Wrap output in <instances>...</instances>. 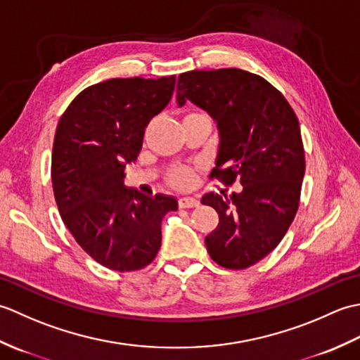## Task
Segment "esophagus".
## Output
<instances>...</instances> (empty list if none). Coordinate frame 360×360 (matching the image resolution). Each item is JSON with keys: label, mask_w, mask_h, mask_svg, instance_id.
Here are the masks:
<instances>
[{"label": "esophagus", "mask_w": 360, "mask_h": 360, "mask_svg": "<svg viewBox=\"0 0 360 360\" xmlns=\"http://www.w3.org/2000/svg\"><path fill=\"white\" fill-rule=\"evenodd\" d=\"M198 204H200V201H198L196 198H193V196H184V198H179V207H182V209L196 207Z\"/></svg>", "instance_id": "esophagus-1"}]
</instances>
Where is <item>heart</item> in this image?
Masks as SVG:
<instances>
[{
    "label": "heart",
    "instance_id": "1",
    "mask_svg": "<svg viewBox=\"0 0 360 360\" xmlns=\"http://www.w3.org/2000/svg\"><path fill=\"white\" fill-rule=\"evenodd\" d=\"M172 181H173L174 186L187 187L190 182H192V174H190V172L186 170V168H182V170H178V172L173 173Z\"/></svg>",
    "mask_w": 360,
    "mask_h": 360
}]
</instances>
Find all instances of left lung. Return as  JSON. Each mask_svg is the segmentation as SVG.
Returning a JSON list of instances; mask_svg holds the SVG:
<instances>
[{
	"instance_id": "obj_1",
	"label": "left lung",
	"mask_w": 360,
	"mask_h": 360,
	"mask_svg": "<svg viewBox=\"0 0 360 360\" xmlns=\"http://www.w3.org/2000/svg\"><path fill=\"white\" fill-rule=\"evenodd\" d=\"M176 102H192L218 128L213 176L243 186L201 202L219 223L205 236L209 255L227 269H246L278 246L298 209L304 151L294 110L269 82L236 68L179 75Z\"/></svg>"
}]
</instances>
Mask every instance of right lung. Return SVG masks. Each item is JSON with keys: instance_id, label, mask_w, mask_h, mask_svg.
Listing matches in <instances>:
<instances>
[{"instance_id": "add662e5", "label": "right lung", "mask_w": 360, "mask_h": 360, "mask_svg": "<svg viewBox=\"0 0 360 360\" xmlns=\"http://www.w3.org/2000/svg\"><path fill=\"white\" fill-rule=\"evenodd\" d=\"M176 77L111 79L88 86L58 122L52 187L68 231L112 271L142 269L160 248V221L174 196H148L124 184L148 122L172 101Z\"/></svg>"}]
</instances>
